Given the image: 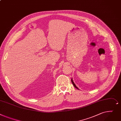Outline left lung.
<instances>
[{"instance_id": "obj_1", "label": "left lung", "mask_w": 121, "mask_h": 121, "mask_svg": "<svg viewBox=\"0 0 121 121\" xmlns=\"http://www.w3.org/2000/svg\"><path fill=\"white\" fill-rule=\"evenodd\" d=\"M71 82H72V84H73V85L75 87V88H76L77 89H79V88H78V87L76 86V84L74 83V82H73V79H72H72H71Z\"/></svg>"}]
</instances>
